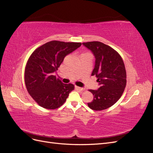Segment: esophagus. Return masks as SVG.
<instances>
[{"label":"esophagus","instance_id":"34e87169","mask_svg":"<svg viewBox=\"0 0 153 153\" xmlns=\"http://www.w3.org/2000/svg\"><path fill=\"white\" fill-rule=\"evenodd\" d=\"M75 88L76 89H78V90H80V91H84L85 90V89L84 87H78V86H75Z\"/></svg>","mask_w":153,"mask_h":153}]
</instances>
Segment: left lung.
Here are the masks:
<instances>
[{"instance_id": "obj_1", "label": "left lung", "mask_w": 153, "mask_h": 153, "mask_svg": "<svg viewBox=\"0 0 153 153\" xmlns=\"http://www.w3.org/2000/svg\"><path fill=\"white\" fill-rule=\"evenodd\" d=\"M95 57V65L92 76L98 78L100 87L89 90L94 96L88 103L94 110H103L114 105L121 98L126 85V72L121 55L114 49L99 41L83 43Z\"/></svg>"}]
</instances>
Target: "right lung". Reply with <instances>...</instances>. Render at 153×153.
<instances>
[{"instance_id": "obj_1", "label": "right lung", "mask_w": 153, "mask_h": 153, "mask_svg": "<svg viewBox=\"0 0 153 153\" xmlns=\"http://www.w3.org/2000/svg\"><path fill=\"white\" fill-rule=\"evenodd\" d=\"M81 45V43L51 41L31 54L25 66V83L27 91L39 106L57 108L74 90L73 84H63L53 73L64 57Z\"/></svg>"}]
</instances>
